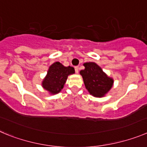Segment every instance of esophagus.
I'll return each instance as SVG.
<instances>
[{"label": "esophagus", "mask_w": 147, "mask_h": 147, "mask_svg": "<svg viewBox=\"0 0 147 147\" xmlns=\"http://www.w3.org/2000/svg\"><path fill=\"white\" fill-rule=\"evenodd\" d=\"M75 71L76 73H78L79 72V67H78V66H76V67H75Z\"/></svg>", "instance_id": "obj_1"}]
</instances>
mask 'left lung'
<instances>
[{"instance_id":"obj_1","label":"left lung","mask_w":147,"mask_h":147,"mask_svg":"<svg viewBox=\"0 0 147 147\" xmlns=\"http://www.w3.org/2000/svg\"><path fill=\"white\" fill-rule=\"evenodd\" d=\"M85 69L80 72L86 89L91 94L96 97L104 96L111 88L113 79L107 76L102 69L93 62L83 64Z\"/></svg>"}]
</instances>
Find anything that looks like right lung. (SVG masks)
I'll list each match as a JSON object with an SVG mask.
<instances>
[{"mask_svg":"<svg viewBox=\"0 0 147 147\" xmlns=\"http://www.w3.org/2000/svg\"><path fill=\"white\" fill-rule=\"evenodd\" d=\"M75 73L72 67H64L60 62H55L50 67L47 75L42 82V86L51 94H57L64 88L67 77Z\"/></svg>","mask_w":147,"mask_h":147,"instance_id":"obj_1","label":"right lung"}]
</instances>
